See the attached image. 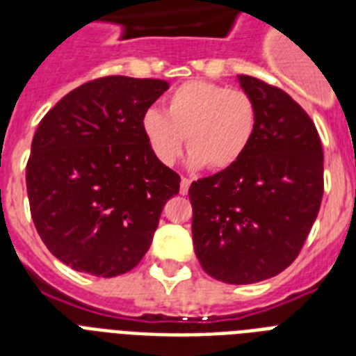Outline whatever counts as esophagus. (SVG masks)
<instances>
[{
    "mask_svg": "<svg viewBox=\"0 0 356 356\" xmlns=\"http://www.w3.org/2000/svg\"><path fill=\"white\" fill-rule=\"evenodd\" d=\"M190 184H192V181H190L188 177H183L181 179V194H188V188H190Z\"/></svg>",
    "mask_w": 356,
    "mask_h": 356,
    "instance_id": "1",
    "label": "esophagus"
}]
</instances>
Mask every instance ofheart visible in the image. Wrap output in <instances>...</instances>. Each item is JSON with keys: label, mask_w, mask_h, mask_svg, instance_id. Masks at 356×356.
<instances>
[{"label": "heart", "mask_w": 356, "mask_h": 356, "mask_svg": "<svg viewBox=\"0 0 356 356\" xmlns=\"http://www.w3.org/2000/svg\"><path fill=\"white\" fill-rule=\"evenodd\" d=\"M254 127L251 96L209 81H186L166 97L164 113L147 108L140 118L142 136L161 164H175L186 138L190 164L211 172H225L242 159Z\"/></svg>", "instance_id": "obj_1"}]
</instances>
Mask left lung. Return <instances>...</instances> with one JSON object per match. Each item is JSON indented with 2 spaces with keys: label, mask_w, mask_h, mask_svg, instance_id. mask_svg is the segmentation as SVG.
Segmentation results:
<instances>
[{
  "label": "left lung",
  "mask_w": 356,
  "mask_h": 356,
  "mask_svg": "<svg viewBox=\"0 0 356 356\" xmlns=\"http://www.w3.org/2000/svg\"><path fill=\"white\" fill-rule=\"evenodd\" d=\"M257 107L243 156L190 184L195 257L211 277L251 284L292 264L323 195V151L309 114L277 86L236 77Z\"/></svg>",
  "instance_id": "8db88e82"
}]
</instances>
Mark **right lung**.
<instances>
[{
    "label": "right lung",
    "mask_w": 356,
    "mask_h": 356,
    "mask_svg": "<svg viewBox=\"0 0 356 356\" xmlns=\"http://www.w3.org/2000/svg\"><path fill=\"white\" fill-rule=\"evenodd\" d=\"M162 79L108 75L81 85L38 123L27 162L31 216L46 248L75 271L116 277L149 249L181 177L151 155L140 118Z\"/></svg>",
    "instance_id": "add662e5"
}]
</instances>
